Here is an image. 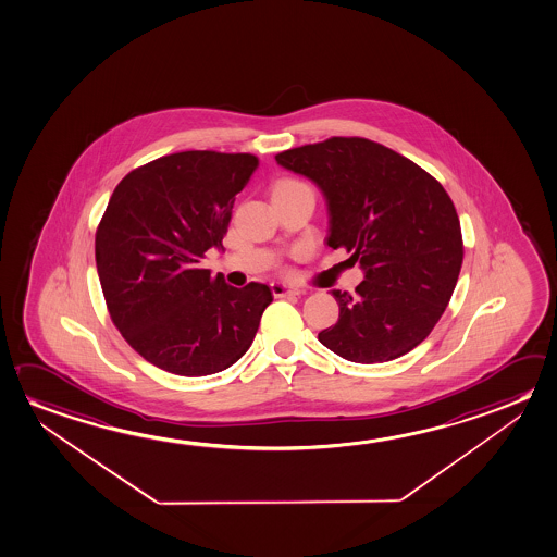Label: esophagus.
<instances>
[{
    "mask_svg": "<svg viewBox=\"0 0 557 557\" xmlns=\"http://www.w3.org/2000/svg\"><path fill=\"white\" fill-rule=\"evenodd\" d=\"M271 292L274 298H288V296H300V290L294 288L290 284L273 283L271 284Z\"/></svg>",
    "mask_w": 557,
    "mask_h": 557,
    "instance_id": "esophagus-1",
    "label": "esophagus"
}]
</instances>
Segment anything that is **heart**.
I'll return each instance as SVG.
<instances>
[{"mask_svg":"<svg viewBox=\"0 0 557 557\" xmlns=\"http://www.w3.org/2000/svg\"><path fill=\"white\" fill-rule=\"evenodd\" d=\"M292 182H296V180H284L281 184H292Z\"/></svg>","mask_w":557,"mask_h":557,"instance_id":"heart-1","label":"heart"}]
</instances>
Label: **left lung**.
<instances>
[{"label":"left lung","mask_w":557,"mask_h":557,"mask_svg":"<svg viewBox=\"0 0 557 557\" xmlns=\"http://www.w3.org/2000/svg\"><path fill=\"white\" fill-rule=\"evenodd\" d=\"M284 169L325 195L331 248L360 261L356 294L333 290L338 321L319 343L356 363L395 360L432 333L459 278V214L412 160L363 137H331L278 152Z\"/></svg>","instance_id":"obj_1"}]
</instances>
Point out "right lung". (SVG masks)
Masks as SVG:
<instances>
[{
	"label": "right lung",
	"instance_id": "obj_1",
	"mask_svg": "<svg viewBox=\"0 0 557 557\" xmlns=\"http://www.w3.org/2000/svg\"><path fill=\"white\" fill-rule=\"evenodd\" d=\"M259 159L184 150L132 170L95 238L108 313L127 345L160 370L201 377L238 362L273 292L234 288L201 261L222 248L236 195Z\"/></svg>",
	"mask_w": 557,
	"mask_h": 557
}]
</instances>
